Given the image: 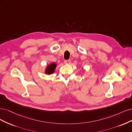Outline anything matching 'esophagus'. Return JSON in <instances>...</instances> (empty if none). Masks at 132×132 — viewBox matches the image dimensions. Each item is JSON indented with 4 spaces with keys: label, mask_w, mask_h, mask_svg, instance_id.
<instances>
[{
    "label": "esophagus",
    "mask_w": 132,
    "mask_h": 132,
    "mask_svg": "<svg viewBox=\"0 0 132 132\" xmlns=\"http://www.w3.org/2000/svg\"><path fill=\"white\" fill-rule=\"evenodd\" d=\"M71 62V60H65L64 61V63L66 65H69L70 64Z\"/></svg>",
    "instance_id": "1"
}]
</instances>
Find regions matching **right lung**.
I'll list each match as a JSON object with an SVG mask.
<instances>
[{
  "label": "right lung",
  "mask_w": 132,
  "mask_h": 132,
  "mask_svg": "<svg viewBox=\"0 0 132 132\" xmlns=\"http://www.w3.org/2000/svg\"><path fill=\"white\" fill-rule=\"evenodd\" d=\"M56 66H57V64L55 62L50 63L49 65L46 66V68L45 69L44 73L46 75H52L54 72Z\"/></svg>",
  "instance_id": "add662e5"
}]
</instances>
